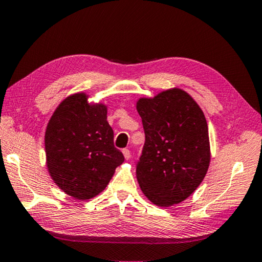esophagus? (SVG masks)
I'll return each instance as SVG.
<instances>
[{
	"label": "esophagus",
	"mask_w": 262,
	"mask_h": 262,
	"mask_svg": "<svg viewBox=\"0 0 262 262\" xmlns=\"http://www.w3.org/2000/svg\"><path fill=\"white\" fill-rule=\"evenodd\" d=\"M122 154H123V157H125L126 160L130 159V151H129V150H128V149H123V150H122Z\"/></svg>",
	"instance_id": "34e87169"
}]
</instances>
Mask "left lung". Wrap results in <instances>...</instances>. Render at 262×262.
<instances>
[{"label": "left lung", "mask_w": 262, "mask_h": 262, "mask_svg": "<svg viewBox=\"0 0 262 262\" xmlns=\"http://www.w3.org/2000/svg\"><path fill=\"white\" fill-rule=\"evenodd\" d=\"M136 108L145 134L136 163L141 190L157 206L183 202L202 183L210 166L208 127L202 108L179 88L140 98Z\"/></svg>", "instance_id": "1"}]
</instances>
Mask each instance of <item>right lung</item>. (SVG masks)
<instances>
[{
  "label": "right lung",
  "mask_w": 262,
  "mask_h": 262,
  "mask_svg": "<svg viewBox=\"0 0 262 262\" xmlns=\"http://www.w3.org/2000/svg\"><path fill=\"white\" fill-rule=\"evenodd\" d=\"M104 104H89L84 93L66 97L48 122L45 136L51 179L69 196L90 199L102 192L123 155L113 144Z\"/></svg>",
  "instance_id": "1"
}]
</instances>
